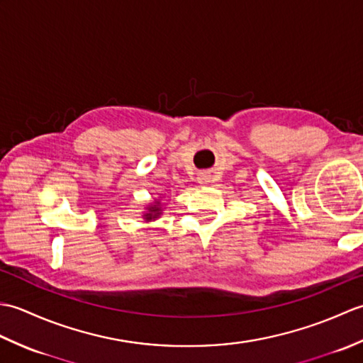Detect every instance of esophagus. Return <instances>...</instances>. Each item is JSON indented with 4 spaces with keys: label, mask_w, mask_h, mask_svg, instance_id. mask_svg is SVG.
<instances>
[{
    "label": "esophagus",
    "mask_w": 363,
    "mask_h": 363,
    "mask_svg": "<svg viewBox=\"0 0 363 363\" xmlns=\"http://www.w3.org/2000/svg\"><path fill=\"white\" fill-rule=\"evenodd\" d=\"M198 181H199V184H206V182H209V177H207V174L201 173L198 176Z\"/></svg>",
    "instance_id": "1"
}]
</instances>
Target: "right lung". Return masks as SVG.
<instances>
[{
  "mask_svg": "<svg viewBox=\"0 0 363 363\" xmlns=\"http://www.w3.org/2000/svg\"><path fill=\"white\" fill-rule=\"evenodd\" d=\"M160 213H162L160 201H156L154 204H150L148 207H146V212L143 213V220H146V221L156 220V218H159Z\"/></svg>",
  "mask_w": 363,
  "mask_h": 363,
  "instance_id": "1",
  "label": "right lung"
}]
</instances>
